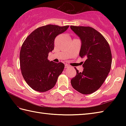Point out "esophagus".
Returning a JSON list of instances; mask_svg holds the SVG:
<instances>
[{
	"label": "esophagus",
	"mask_w": 126,
	"mask_h": 126,
	"mask_svg": "<svg viewBox=\"0 0 126 126\" xmlns=\"http://www.w3.org/2000/svg\"><path fill=\"white\" fill-rule=\"evenodd\" d=\"M65 68H68L69 67H70V65H69L68 64H65Z\"/></svg>",
	"instance_id": "1"
}]
</instances>
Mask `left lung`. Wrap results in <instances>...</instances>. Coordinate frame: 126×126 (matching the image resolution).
<instances>
[{
    "mask_svg": "<svg viewBox=\"0 0 126 126\" xmlns=\"http://www.w3.org/2000/svg\"><path fill=\"white\" fill-rule=\"evenodd\" d=\"M70 28L81 40L79 56L86 59L82 73L75 68L76 75L71 79V84L82 94H90L101 87L110 72V48L102 34L92 27L71 25Z\"/></svg>",
    "mask_w": 126,
    "mask_h": 126,
    "instance_id": "obj_1",
    "label": "left lung"
}]
</instances>
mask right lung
I'll return each instance as SVG.
<instances>
[{"instance_id": "add662e5", "label": "right lung", "mask_w": 126, "mask_h": 126, "mask_svg": "<svg viewBox=\"0 0 126 126\" xmlns=\"http://www.w3.org/2000/svg\"><path fill=\"white\" fill-rule=\"evenodd\" d=\"M69 26H41L32 32L24 42L20 51V66L24 79L32 89L45 92L55 85L64 64L49 61L48 55L54 49L56 37Z\"/></svg>"}]
</instances>
